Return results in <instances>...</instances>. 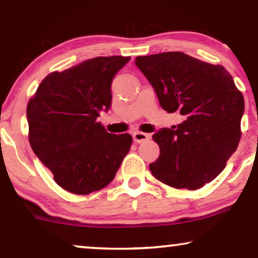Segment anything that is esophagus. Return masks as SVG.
<instances>
[{"label":"esophagus","mask_w":258,"mask_h":258,"mask_svg":"<svg viewBox=\"0 0 258 258\" xmlns=\"http://www.w3.org/2000/svg\"><path fill=\"white\" fill-rule=\"evenodd\" d=\"M149 139H150L149 134L141 133V132H135L133 134V140L135 143H142V142H144V141H147Z\"/></svg>","instance_id":"1"}]
</instances>
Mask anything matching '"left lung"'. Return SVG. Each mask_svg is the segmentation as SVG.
Returning <instances> with one entry per match:
<instances>
[{
  "mask_svg": "<svg viewBox=\"0 0 258 258\" xmlns=\"http://www.w3.org/2000/svg\"><path fill=\"white\" fill-rule=\"evenodd\" d=\"M162 109L179 111L185 121L153 135L160 156L151 174L176 189L202 188L221 174L241 140L244 98L224 67L181 51L139 56Z\"/></svg>",
  "mask_w": 258,
  "mask_h": 258,
  "instance_id": "1",
  "label": "left lung"
}]
</instances>
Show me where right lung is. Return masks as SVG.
Wrapping results in <instances>:
<instances>
[{
    "label": "right lung",
    "instance_id": "add662e5",
    "mask_svg": "<svg viewBox=\"0 0 258 258\" xmlns=\"http://www.w3.org/2000/svg\"><path fill=\"white\" fill-rule=\"evenodd\" d=\"M129 59L98 56L49 74L28 102L31 149L67 191L103 189L129 153L132 135L107 133L97 122L111 107V82Z\"/></svg>",
    "mask_w": 258,
    "mask_h": 258
}]
</instances>
